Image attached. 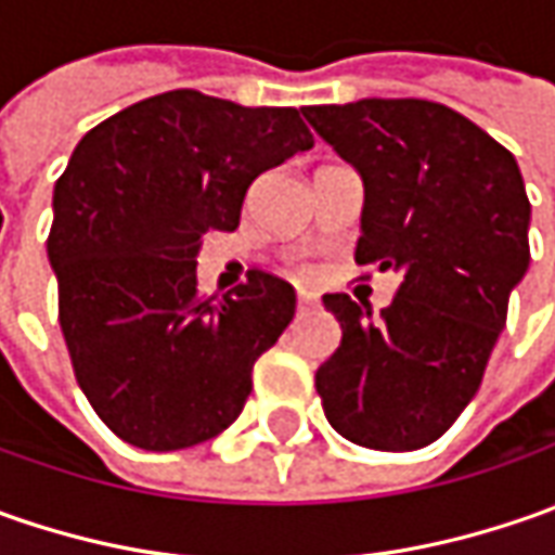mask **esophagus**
Masks as SVG:
<instances>
[{"label": "esophagus", "instance_id": "obj_1", "mask_svg": "<svg viewBox=\"0 0 555 555\" xmlns=\"http://www.w3.org/2000/svg\"><path fill=\"white\" fill-rule=\"evenodd\" d=\"M314 306H318V296H311V293H299V296H296V311H299V314H306V311H311Z\"/></svg>", "mask_w": 555, "mask_h": 555}]
</instances>
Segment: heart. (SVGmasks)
<instances>
[{
    "label": "heart",
    "instance_id": "1",
    "mask_svg": "<svg viewBox=\"0 0 555 555\" xmlns=\"http://www.w3.org/2000/svg\"><path fill=\"white\" fill-rule=\"evenodd\" d=\"M289 271L296 274V278H311V268L302 266V262H296V266H289Z\"/></svg>",
    "mask_w": 555,
    "mask_h": 555
}]
</instances>
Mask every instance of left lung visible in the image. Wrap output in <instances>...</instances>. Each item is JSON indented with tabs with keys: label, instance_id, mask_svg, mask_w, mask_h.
Returning a JSON list of instances; mask_svg holds the SVG:
<instances>
[{
	"label": "left lung",
	"instance_id": "left-lung-1",
	"mask_svg": "<svg viewBox=\"0 0 555 555\" xmlns=\"http://www.w3.org/2000/svg\"><path fill=\"white\" fill-rule=\"evenodd\" d=\"M302 114L364 176L354 262L398 274L379 314L349 293L324 296L343 339L314 389L354 444L426 448L479 392L509 293L528 271L522 172L503 144L438 101L364 98Z\"/></svg>",
	"mask_w": 555,
	"mask_h": 555
}]
</instances>
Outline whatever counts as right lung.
I'll return each instance as SVG.
<instances>
[{"label":"right lung","mask_w":555,"mask_h":555,"mask_svg":"<svg viewBox=\"0 0 555 555\" xmlns=\"http://www.w3.org/2000/svg\"><path fill=\"white\" fill-rule=\"evenodd\" d=\"M311 144L296 107L197 89L144 98L76 144L46 246L76 383L114 436L182 451L244 411L253 364L287 331L296 293L253 268L206 296L197 253L206 234L237 228L259 172Z\"/></svg>","instance_id":"add662e5"}]
</instances>
